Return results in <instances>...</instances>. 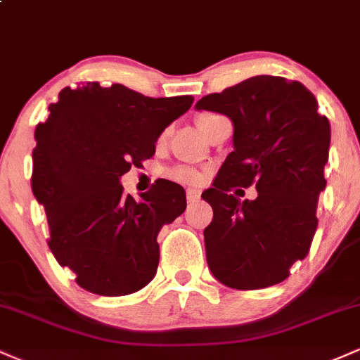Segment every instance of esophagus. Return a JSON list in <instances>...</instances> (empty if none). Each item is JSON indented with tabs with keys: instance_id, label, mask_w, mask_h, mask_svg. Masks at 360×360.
<instances>
[{
	"instance_id": "1",
	"label": "esophagus",
	"mask_w": 360,
	"mask_h": 360,
	"mask_svg": "<svg viewBox=\"0 0 360 360\" xmlns=\"http://www.w3.org/2000/svg\"><path fill=\"white\" fill-rule=\"evenodd\" d=\"M186 200H188V203H194V201L200 200V191L198 189H188L186 191Z\"/></svg>"
}]
</instances>
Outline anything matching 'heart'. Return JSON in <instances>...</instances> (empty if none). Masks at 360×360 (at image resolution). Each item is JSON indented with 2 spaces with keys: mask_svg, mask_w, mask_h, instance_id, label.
Listing matches in <instances>:
<instances>
[{
  "mask_svg": "<svg viewBox=\"0 0 360 360\" xmlns=\"http://www.w3.org/2000/svg\"><path fill=\"white\" fill-rule=\"evenodd\" d=\"M210 117H213V115L210 113H203L200 115V117L196 118V123L198 127H201L203 123L208 120ZM167 134L162 135V139L166 137ZM171 177L177 183H183V184H201L205 181L206 177V172L205 171H200V169H194V167H189V166H179L176 169H172L171 171Z\"/></svg>",
  "mask_w": 360,
  "mask_h": 360,
  "instance_id": "1",
  "label": "heart"
}]
</instances>
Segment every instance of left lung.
Listing matches in <instances>:
<instances>
[{"label":"left lung","mask_w":360,"mask_h":360,"mask_svg":"<svg viewBox=\"0 0 360 360\" xmlns=\"http://www.w3.org/2000/svg\"><path fill=\"white\" fill-rule=\"evenodd\" d=\"M196 110L226 115L233 123V152L213 188L201 194L213 208L205 229L210 271L242 291L283 283L292 264L308 255L318 225L328 118L318 113L316 98L301 82L279 76H254L208 94ZM252 184L255 200L229 194Z\"/></svg>","instance_id":"1"}]
</instances>
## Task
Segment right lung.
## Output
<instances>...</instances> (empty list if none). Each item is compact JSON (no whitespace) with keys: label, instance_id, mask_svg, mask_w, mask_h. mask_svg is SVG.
<instances>
[{"label":"right lung","instance_id":"add662e5","mask_svg":"<svg viewBox=\"0 0 360 360\" xmlns=\"http://www.w3.org/2000/svg\"><path fill=\"white\" fill-rule=\"evenodd\" d=\"M193 101L86 82L62 89L37 125L32 191L47 214L53 257L86 291L125 296L154 279L157 235L184 213L186 193L162 179L137 201L120 177L155 154L159 135Z\"/></svg>","mask_w":360,"mask_h":360}]
</instances>
